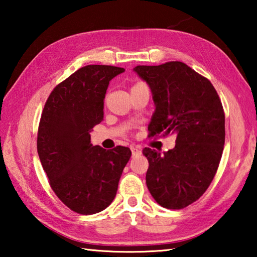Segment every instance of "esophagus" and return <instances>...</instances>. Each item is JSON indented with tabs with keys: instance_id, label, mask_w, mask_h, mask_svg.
I'll return each instance as SVG.
<instances>
[{
	"instance_id": "esophagus-1",
	"label": "esophagus",
	"mask_w": 257,
	"mask_h": 257,
	"mask_svg": "<svg viewBox=\"0 0 257 257\" xmlns=\"http://www.w3.org/2000/svg\"><path fill=\"white\" fill-rule=\"evenodd\" d=\"M130 150H132V153H133V155L141 154V152H142L141 147H138V146H132V147H130Z\"/></svg>"
}]
</instances>
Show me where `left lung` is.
Returning a JSON list of instances; mask_svg holds the SVG:
<instances>
[{
  "label": "left lung",
  "instance_id": "left-lung-1",
  "mask_svg": "<svg viewBox=\"0 0 257 257\" xmlns=\"http://www.w3.org/2000/svg\"><path fill=\"white\" fill-rule=\"evenodd\" d=\"M134 71L153 96L149 137L177 136L176 146L163 154L143 150L150 164L147 188L161 206L180 210L205 193L216 173L225 137L222 103L210 80L179 61Z\"/></svg>",
  "mask_w": 257,
  "mask_h": 257
}]
</instances>
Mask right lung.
Instances as JSON below:
<instances>
[{
  "mask_svg": "<svg viewBox=\"0 0 257 257\" xmlns=\"http://www.w3.org/2000/svg\"><path fill=\"white\" fill-rule=\"evenodd\" d=\"M123 71L98 64L80 68L55 87L42 113L37 152L43 169L56 196L79 214L110 205L132 156L128 147L93 146L89 135L103 120L108 84Z\"/></svg>",
  "mask_w": 257,
  "mask_h": 257,
  "instance_id": "obj_1",
  "label": "right lung"
}]
</instances>
